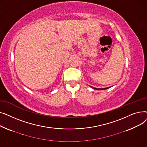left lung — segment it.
I'll return each mask as SVG.
<instances>
[{
    "label": "left lung",
    "instance_id": "1",
    "mask_svg": "<svg viewBox=\"0 0 147 147\" xmlns=\"http://www.w3.org/2000/svg\"><path fill=\"white\" fill-rule=\"evenodd\" d=\"M92 88H93V89H96V90H104V89H109V88H111V87H109V88H94V87H92V86H90Z\"/></svg>",
    "mask_w": 147,
    "mask_h": 147
}]
</instances>
